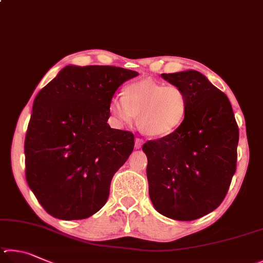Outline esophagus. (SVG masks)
I'll return each mask as SVG.
<instances>
[{
    "label": "esophagus",
    "mask_w": 263,
    "mask_h": 263,
    "mask_svg": "<svg viewBox=\"0 0 263 263\" xmlns=\"http://www.w3.org/2000/svg\"><path fill=\"white\" fill-rule=\"evenodd\" d=\"M142 144H143V140L141 139H135V149H140Z\"/></svg>",
    "instance_id": "34e87169"
}]
</instances>
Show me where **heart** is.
I'll return each instance as SVG.
<instances>
[{
  "label": "heart",
  "mask_w": 263,
  "mask_h": 263,
  "mask_svg": "<svg viewBox=\"0 0 263 263\" xmlns=\"http://www.w3.org/2000/svg\"><path fill=\"white\" fill-rule=\"evenodd\" d=\"M108 108L121 126L130 124L137 117V127L143 134L162 137L171 134L183 122L188 99L176 85L143 80L124 86L122 97H114Z\"/></svg>",
  "instance_id": "obj_1"
}]
</instances>
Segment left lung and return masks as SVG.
I'll return each mask as SVG.
<instances>
[{
	"label": "left lung",
	"instance_id": "obj_1",
	"mask_svg": "<svg viewBox=\"0 0 263 263\" xmlns=\"http://www.w3.org/2000/svg\"><path fill=\"white\" fill-rule=\"evenodd\" d=\"M185 92L188 110L171 134L144 143L155 209L194 220L222 203L236 172L239 130L227 95L196 70L162 73Z\"/></svg>",
	"mask_w": 263,
	"mask_h": 263
}]
</instances>
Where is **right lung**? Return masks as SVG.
<instances>
[{"label":"right lung","instance_id":"right-lung-1","mask_svg":"<svg viewBox=\"0 0 263 263\" xmlns=\"http://www.w3.org/2000/svg\"><path fill=\"white\" fill-rule=\"evenodd\" d=\"M137 71L64 67L33 101L25 136L27 185L43 208L64 220L103 208L114 173L134 149L130 132L109 127V103Z\"/></svg>","mask_w":263,"mask_h":263}]
</instances>
